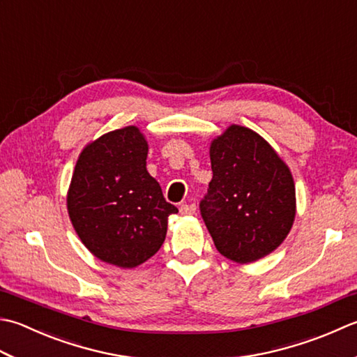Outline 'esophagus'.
Segmentation results:
<instances>
[{
  "label": "esophagus",
  "mask_w": 357,
  "mask_h": 357,
  "mask_svg": "<svg viewBox=\"0 0 357 357\" xmlns=\"http://www.w3.org/2000/svg\"><path fill=\"white\" fill-rule=\"evenodd\" d=\"M195 211H197V206L195 204H183L179 207L181 215H193Z\"/></svg>",
  "instance_id": "obj_1"
}]
</instances>
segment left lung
Returning <instances> with one entry per match:
<instances>
[{
  "label": "left lung",
  "mask_w": 357,
  "mask_h": 357,
  "mask_svg": "<svg viewBox=\"0 0 357 357\" xmlns=\"http://www.w3.org/2000/svg\"><path fill=\"white\" fill-rule=\"evenodd\" d=\"M208 153L213 176L199 208L215 248L240 264L274 252L296 218L289 167L258 132L235 123Z\"/></svg>",
  "instance_id": "left-lung-1"
}]
</instances>
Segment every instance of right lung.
Here are the masks:
<instances>
[{
	"mask_svg": "<svg viewBox=\"0 0 357 357\" xmlns=\"http://www.w3.org/2000/svg\"><path fill=\"white\" fill-rule=\"evenodd\" d=\"M149 142L135 125L105 132L77 159L68 188L69 220L85 248L99 260L122 269L155 255L167 235V202L146 172Z\"/></svg>",
	"mask_w": 357,
	"mask_h": 357,
	"instance_id": "obj_1",
	"label": "right lung"
}]
</instances>
